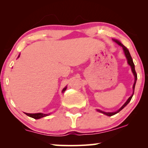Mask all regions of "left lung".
I'll return each instance as SVG.
<instances>
[{"mask_svg":"<svg viewBox=\"0 0 148 148\" xmlns=\"http://www.w3.org/2000/svg\"><path fill=\"white\" fill-rule=\"evenodd\" d=\"M113 40H114V41L115 42H116V44H118L119 46H122V48H123V51H124L125 55V56H126V58H127V62H128V64H129V65L131 66V70H132L133 73V75H134V77H135V82H134V84H133V94L131 95V96L130 97H129V98H128V100H127V102H125V104L123 105L122 107H121V108L120 109H119V110H117V111H116V112H104V111H102V110H97V111H98V112L102 113V114H106V115H107V116H112V115L116 114V113L119 112L121 110H122V109L124 108L127 105L129 104V102H130L131 100V98H132V97H133V94H134L135 86V84H136V81H137V76L136 71H135V64H134V63H133V59H132V58H131V56L130 53H129V50L127 49V48L126 47H125V46L124 45H123V44H121V42H119V40H114V39H113Z\"/></svg>","mask_w":148,"mask_h":148,"instance_id":"1","label":"left lung"}]
</instances>
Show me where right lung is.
<instances>
[{"label":"right lung","instance_id":"add662e5","mask_svg":"<svg viewBox=\"0 0 148 148\" xmlns=\"http://www.w3.org/2000/svg\"><path fill=\"white\" fill-rule=\"evenodd\" d=\"M18 57H19V55ZM66 86L63 89V90H62V92L63 93L64 91L66 90ZM25 114L26 115H27L28 116H30V117H32V118H34L35 119H39L40 118H42V117L48 116V115L50 114V113L49 114H43V113H34V114H29V113H25Z\"/></svg>","mask_w":148,"mask_h":148}]
</instances>
